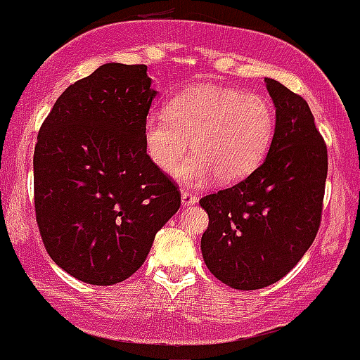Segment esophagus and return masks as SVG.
I'll return each mask as SVG.
<instances>
[{
  "label": "esophagus",
  "instance_id": "1",
  "mask_svg": "<svg viewBox=\"0 0 360 360\" xmlns=\"http://www.w3.org/2000/svg\"><path fill=\"white\" fill-rule=\"evenodd\" d=\"M181 202H184V206H192L198 202V195L192 194V192L188 191H181Z\"/></svg>",
  "mask_w": 360,
  "mask_h": 360
}]
</instances>
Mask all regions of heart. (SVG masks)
I'll use <instances>...</instances> for the list:
<instances>
[{
	"label": "heart",
	"instance_id": "obj_1",
	"mask_svg": "<svg viewBox=\"0 0 360 360\" xmlns=\"http://www.w3.org/2000/svg\"><path fill=\"white\" fill-rule=\"evenodd\" d=\"M275 108L259 94L220 85H194L179 92L166 115L145 122V147L161 172H176L191 148L192 158L179 176L202 184L213 175L220 184L247 179L259 168L275 134Z\"/></svg>",
	"mask_w": 360,
	"mask_h": 360
}]
</instances>
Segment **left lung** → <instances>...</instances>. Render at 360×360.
Here are the masks:
<instances>
[{
    "mask_svg": "<svg viewBox=\"0 0 360 360\" xmlns=\"http://www.w3.org/2000/svg\"><path fill=\"white\" fill-rule=\"evenodd\" d=\"M276 106L268 158L231 187L205 195L208 213L201 252L215 278L255 290L278 282L308 250L322 220L327 145L308 103L273 78Z\"/></svg>",
    "mask_w": 360,
    "mask_h": 360,
    "instance_id": "left-lung-1",
    "label": "left lung"
}]
</instances>
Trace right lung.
Masks as SVG:
<instances>
[{
	"label": "right lung",
	"mask_w": 360,
	"mask_h": 360,
	"mask_svg": "<svg viewBox=\"0 0 360 360\" xmlns=\"http://www.w3.org/2000/svg\"><path fill=\"white\" fill-rule=\"evenodd\" d=\"M154 96L145 64H103L59 96L38 131L41 241L59 268L85 283L129 278L180 208L179 185L145 147Z\"/></svg>",
	"instance_id": "add662e5"
}]
</instances>
